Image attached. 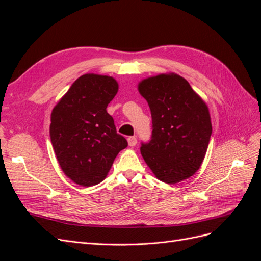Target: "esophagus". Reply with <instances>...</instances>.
<instances>
[{"mask_svg":"<svg viewBox=\"0 0 261 261\" xmlns=\"http://www.w3.org/2000/svg\"><path fill=\"white\" fill-rule=\"evenodd\" d=\"M127 141H128V145L130 147H134V146L137 144V138H136V136H129L127 138Z\"/></svg>","mask_w":261,"mask_h":261,"instance_id":"34e87169","label":"esophagus"}]
</instances>
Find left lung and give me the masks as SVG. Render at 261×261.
Returning a JSON list of instances; mask_svg holds the SVG:
<instances>
[{
	"label": "left lung",
	"instance_id": "obj_1",
	"mask_svg": "<svg viewBox=\"0 0 261 261\" xmlns=\"http://www.w3.org/2000/svg\"><path fill=\"white\" fill-rule=\"evenodd\" d=\"M138 90L152 117L151 139L140 147L144 160L164 183L191 177L200 168L212 134L208 107L176 74L147 78Z\"/></svg>",
	"mask_w": 261,
	"mask_h": 261
}]
</instances>
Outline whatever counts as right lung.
<instances>
[{
    "label": "right lung",
    "mask_w": 261,
    "mask_h": 261,
    "mask_svg": "<svg viewBox=\"0 0 261 261\" xmlns=\"http://www.w3.org/2000/svg\"><path fill=\"white\" fill-rule=\"evenodd\" d=\"M117 89L112 77L86 74L77 78L53 109L51 144L61 169L78 185L101 183L117 153L128 145L107 112Z\"/></svg>",
    "instance_id": "obj_1"
}]
</instances>
